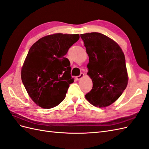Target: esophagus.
<instances>
[{
	"label": "esophagus",
	"instance_id": "obj_1",
	"mask_svg": "<svg viewBox=\"0 0 149 149\" xmlns=\"http://www.w3.org/2000/svg\"><path fill=\"white\" fill-rule=\"evenodd\" d=\"M84 73H81V74H80V75H79V76H76V79H77V80H79V79H81L82 78H83V77H84Z\"/></svg>",
	"mask_w": 149,
	"mask_h": 149
}]
</instances>
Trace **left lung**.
Wrapping results in <instances>:
<instances>
[{"instance_id":"8db88e82","label":"left lung","mask_w":149,"mask_h":149,"mask_svg":"<svg viewBox=\"0 0 149 149\" xmlns=\"http://www.w3.org/2000/svg\"><path fill=\"white\" fill-rule=\"evenodd\" d=\"M89 56L87 74L93 88L85 95L93 106L107 107L118 100L127 86L128 76L122 48L113 39L99 33L80 35Z\"/></svg>"}]
</instances>
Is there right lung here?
I'll return each instance as SVG.
<instances>
[{
	"label": "right lung",
	"mask_w": 149,
	"mask_h": 149,
	"mask_svg": "<svg viewBox=\"0 0 149 149\" xmlns=\"http://www.w3.org/2000/svg\"><path fill=\"white\" fill-rule=\"evenodd\" d=\"M79 35L56 33L34 43L21 68V79L32 100L42 108L58 106L74 81L65 55Z\"/></svg>",
	"instance_id": "obj_1"
}]
</instances>
